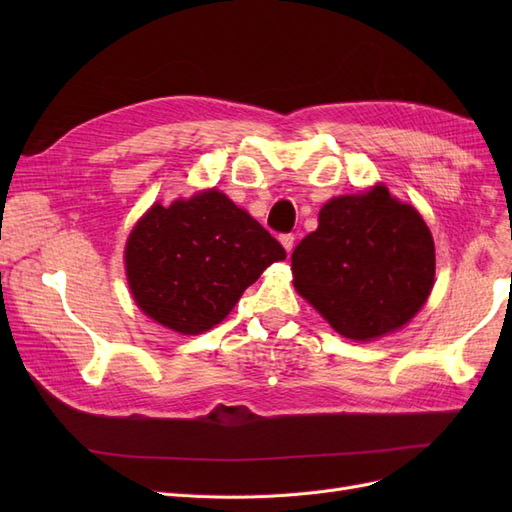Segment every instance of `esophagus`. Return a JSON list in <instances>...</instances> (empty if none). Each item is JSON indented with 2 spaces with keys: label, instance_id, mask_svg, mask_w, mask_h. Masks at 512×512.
Instances as JSON below:
<instances>
[{
  "label": "esophagus",
  "instance_id": "obj_1",
  "mask_svg": "<svg viewBox=\"0 0 512 512\" xmlns=\"http://www.w3.org/2000/svg\"><path fill=\"white\" fill-rule=\"evenodd\" d=\"M280 241H282V245H284V250L290 254L292 247H294V235H292V232H286V235L280 237Z\"/></svg>",
  "mask_w": 512,
  "mask_h": 512
}]
</instances>
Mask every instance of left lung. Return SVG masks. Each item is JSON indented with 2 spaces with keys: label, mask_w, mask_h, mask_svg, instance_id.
I'll list each match as a JSON object with an SVG mask.
<instances>
[{
  "label": "left lung",
  "mask_w": 512,
  "mask_h": 512,
  "mask_svg": "<svg viewBox=\"0 0 512 512\" xmlns=\"http://www.w3.org/2000/svg\"><path fill=\"white\" fill-rule=\"evenodd\" d=\"M294 288L348 339L391 333L427 301L436 250L427 224L386 188L339 196L292 252Z\"/></svg>",
  "instance_id": "1"
}]
</instances>
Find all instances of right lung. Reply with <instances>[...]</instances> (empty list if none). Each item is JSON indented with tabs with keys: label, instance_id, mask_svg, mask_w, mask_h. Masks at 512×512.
<instances>
[{
	"label": "right lung",
	"instance_id": "add662e5",
	"mask_svg": "<svg viewBox=\"0 0 512 512\" xmlns=\"http://www.w3.org/2000/svg\"><path fill=\"white\" fill-rule=\"evenodd\" d=\"M282 243L218 190L156 205L126 245L134 301L164 327L196 335L226 318Z\"/></svg>",
	"mask_w": 512,
	"mask_h": 512
}]
</instances>
